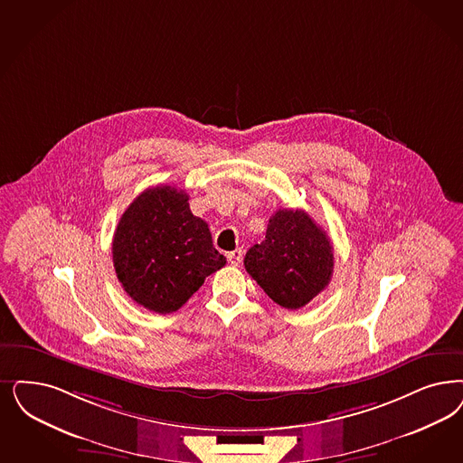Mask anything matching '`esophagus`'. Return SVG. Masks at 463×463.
<instances>
[{
	"mask_svg": "<svg viewBox=\"0 0 463 463\" xmlns=\"http://www.w3.org/2000/svg\"><path fill=\"white\" fill-rule=\"evenodd\" d=\"M227 260H229V263H231L232 267H238L241 261H242V250H234V251H231V253L227 255Z\"/></svg>",
	"mask_w": 463,
	"mask_h": 463,
	"instance_id": "1",
	"label": "esophagus"
}]
</instances>
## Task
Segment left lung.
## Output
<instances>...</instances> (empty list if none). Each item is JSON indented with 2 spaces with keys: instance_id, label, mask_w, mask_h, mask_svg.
I'll list each match as a JSON object with an SVG mask.
<instances>
[{
  "instance_id": "obj_1",
  "label": "left lung",
  "mask_w": 463,
  "mask_h": 463,
  "mask_svg": "<svg viewBox=\"0 0 463 463\" xmlns=\"http://www.w3.org/2000/svg\"><path fill=\"white\" fill-rule=\"evenodd\" d=\"M244 269L273 303L299 309L330 284L334 246L304 210H277L265 241L244 256Z\"/></svg>"
}]
</instances>
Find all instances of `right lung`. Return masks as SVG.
Returning <instances> with one entry per match:
<instances>
[{
	"label": "right lung",
	"instance_id": "right-lung-1",
	"mask_svg": "<svg viewBox=\"0 0 463 463\" xmlns=\"http://www.w3.org/2000/svg\"><path fill=\"white\" fill-rule=\"evenodd\" d=\"M112 263L135 303L165 315L221 270L225 256L213 248L207 222L193 215L188 194L160 184L140 193L121 215Z\"/></svg>",
	"mask_w": 463,
	"mask_h": 463
}]
</instances>
